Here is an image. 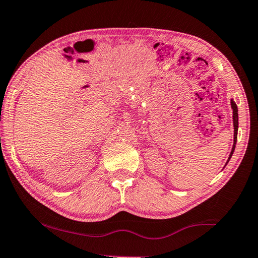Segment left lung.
<instances>
[{"instance_id":"1","label":"left lung","mask_w":258,"mask_h":258,"mask_svg":"<svg viewBox=\"0 0 258 258\" xmlns=\"http://www.w3.org/2000/svg\"><path fill=\"white\" fill-rule=\"evenodd\" d=\"M231 107L233 109V126H234V142H233V147H232V150H231V154H230V157H228L226 164L230 161L232 155H233V151L235 149V145H236V139H238V127H239V116H238V107H236L235 102L231 100Z\"/></svg>"}]
</instances>
